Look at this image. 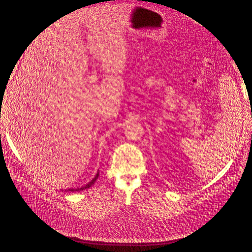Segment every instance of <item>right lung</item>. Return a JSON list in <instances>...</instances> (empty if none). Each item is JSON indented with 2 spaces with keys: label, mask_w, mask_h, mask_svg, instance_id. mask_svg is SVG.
Instances as JSON below:
<instances>
[{
  "label": "right lung",
  "mask_w": 252,
  "mask_h": 252,
  "mask_svg": "<svg viewBox=\"0 0 252 252\" xmlns=\"http://www.w3.org/2000/svg\"><path fill=\"white\" fill-rule=\"evenodd\" d=\"M98 175H99V173L97 172V174L95 175V178H94L92 181H91V182H89V183H88L87 185H84V186H82V187H79V189H70L69 190H70V191H80V190H84V189H90V187L95 183V181L97 180Z\"/></svg>",
  "instance_id": "obj_1"
}]
</instances>
